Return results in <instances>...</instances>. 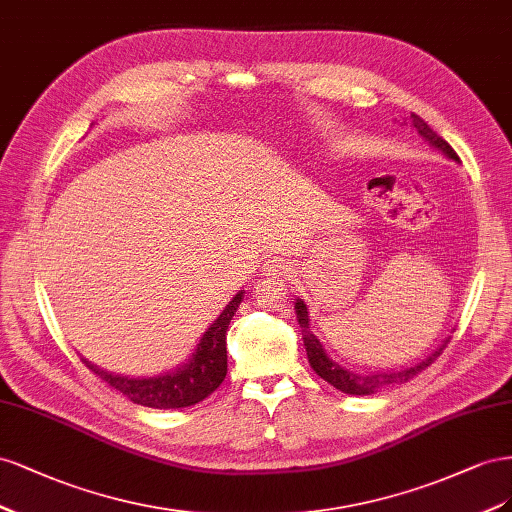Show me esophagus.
I'll list each match as a JSON object with an SVG mask.
<instances>
[{
    "label": "esophagus",
    "instance_id": "esophagus-1",
    "mask_svg": "<svg viewBox=\"0 0 512 512\" xmlns=\"http://www.w3.org/2000/svg\"><path fill=\"white\" fill-rule=\"evenodd\" d=\"M261 272H264V276H279L289 272V264L283 257H270L261 264Z\"/></svg>",
    "mask_w": 512,
    "mask_h": 512
}]
</instances>
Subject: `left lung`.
I'll return each instance as SVG.
<instances>
[{
  "label": "left lung",
  "instance_id": "left-lung-1",
  "mask_svg": "<svg viewBox=\"0 0 512 512\" xmlns=\"http://www.w3.org/2000/svg\"><path fill=\"white\" fill-rule=\"evenodd\" d=\"M410 120H412V126L418 130V135L422 139L429 141V145H433L435 150H440L450 160H455V163H459L457 152L452 150L450 145L440 135L433 133V130L429 128V124L425 120H420L418 115H414V113H412ZM296 315H298V324L302 328V341H304V347H306V356H309V362H311L313 371L321 379H326L330 386H334V388L345 392V394H358V397H364V394H375V392L384 390V388L410 382L414 375H418L420 371H425L431 362H435V358L442 354V349L448 343V339H444L440 347L433 349V352L425 360L414 364V367L399 369V371H382V373H379V371L377 373H354V371L341 367L339 362H334L328 356L326 347L321 345V341L311 332L309 309H306L304 300H300V298L296 300Z\"/></svg>",
  "mask_w": 512,
  "mask_h": 512
}]
</instances>
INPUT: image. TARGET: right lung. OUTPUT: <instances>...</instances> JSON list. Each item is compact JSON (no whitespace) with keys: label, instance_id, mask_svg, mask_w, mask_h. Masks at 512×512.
Instances as JSON below:
<instances>
[{"label":"right lung","instance_id":"right-lung-1","mask_svg":"<svg viewBox=\"0 0 512 512\" xmlns=\"http://www.w3.org/2000/svg\"><path fill=\"white\" fill-rule=\"evenodd\" d=\"M244 298V289L233 296L223 313L218 315L208 330L201 334L195 352L188 356L186 362L167 373L154 377H126L98 369L87 358H81L87 369H92L102 382H107L113 390L122 392L143 407L154 410H178V407H191L223 384L227 375V328L231 317L236 315L238 306Z\"/></svg>","mask_w":512,"mask_h":512}]
</instances>
